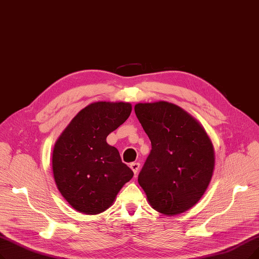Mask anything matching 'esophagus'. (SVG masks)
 Masks as SVG:
<instances>
[{
	"label": "esophagus",
	"mask_w": 259,
	"mask_h": 259,
	"mask_svg": "<svg viewBox=\"0 0 259 259\" xmlns=\"http://www.w3.org/2000/svg\"><path fill=\"white\" fill-rule=\"evenodd\" d=\"M130 168L132 169V171L134 172V175L137 176L139 169H140V163H131L130 164Z\"/></svg>",
	"instance_id": "obj_1"
}]
</instances>
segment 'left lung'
I'll return each instance as SVG.
<instances>
[{"mask_svg": "<svg viewBox=\"0 0 259 259\" xmlns=\"http://www.w3.org/2000/svg\"><path fill=\"white\" fill-rule=\"evenodd\" d=\"M134 111L151 142L139 184L155 210L167 216L186 211L203 196L210 182L215 167L210 139L177 105L138 104Z\"/></svg>", "mask_w": 259, "mask_h": 259, "instance_id": "8db88e82", "label": "left lung"}]
</instances>
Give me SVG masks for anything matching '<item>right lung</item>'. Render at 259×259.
Segmentation results:
<instances>
[{"label":"right lung","instance_id":"right-lung-1","mask_svg":"<svg viewBox=\"0 0 259 259\" xmlns=\"http://www.w3.org/2000/svg\"><path fill=\"white\" fill-rule=\"evenodd\" d=\"M129 103L97 102L71 120L53 150V174L62 197L76 210L96 215L109 208L133 171L107 137L131 113Z\"/></svg>","mask_w":259,"mask_h":259}]
</instances>
